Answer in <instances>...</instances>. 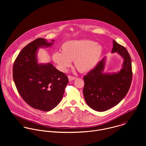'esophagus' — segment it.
Listing matches in <instances>:
<instances>
[{
	"label": "esophagus",
	"instance_id": "1",
	"mask_svg": "<svg viewBox=\"0 0 146 146\" xmlns=\"http://www.w3.org/2000/svg\"><path fill=\"white\" fill-rule=\"evenodd\" d=\"M68 79L69 81H70V82H71V81L74 80L75 79H76V78L74 77V76H68Z\"/></svg>",
	"mask_w": 146,
	"mask_h": 146
}]
</instances>
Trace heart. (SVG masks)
I'll use <instances>...</instances> for the list:
<instances>
[{
    "instance_id": "b5f03b06",
    "label": "heart",
    "mask_w": 146,
    "mask_h": 146,
    "mask_svg": "<svg viewBox=\"0 0 146 146\" xmlns=\"http://www.w3.org/2000/svg\"><path fill=\"white\" fill-rule=\"evenodd\" d=\"M61 52H55L52 54L53 62L58 69L66 72L74 61L76 69L81 72L93 70L100 61L103 54L102 46L90 40H74L63 43Z\"/></svg>"
}]
</instances>
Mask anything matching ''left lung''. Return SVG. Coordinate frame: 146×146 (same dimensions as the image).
I'll return each instance as SVG.
<instances>
[{"instance_id":"1","label":"left lung","mask_w":146,"mask_h":146,"mask_svg":"<svg viewBox=\"0 0 146 146\" xmlns=\"http://www.w3.org/2000/svg\"><path fill=\"white\" fill-rule=\"evenodd\" d=\"M117 53L123 59L117 72H104L107 57L84 76L83 94L86 103L92 109L102 112L119 104L130 88L132 79L130 56L125 47L113 40L111 53Z\"/></svg>"}]
</instances>
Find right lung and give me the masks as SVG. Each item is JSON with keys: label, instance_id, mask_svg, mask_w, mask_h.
<instances>
[{"label": "right lung", "instance_id": "1", "mask_svg": "<svg viewBox=\"0 0 146 146\" xmlns=\"http://www.w3.org/2000/svg\"><path fill=\"white\" fill-rule=\"evenodd\" d=\"M54 41L38 38L31 42L21 50L13 67V80L21 97L42 111H50L60 104L68 83L67 76L51 63L38 62L39 49L52 46Z\"/></svg>", "mask_w": 146, "mask_h": 146}]
</instances>
